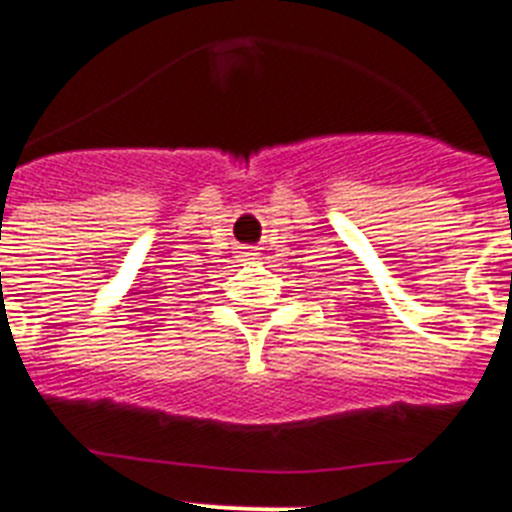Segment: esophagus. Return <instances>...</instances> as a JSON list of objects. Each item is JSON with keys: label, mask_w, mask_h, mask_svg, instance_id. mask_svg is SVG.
Here are the masks:
<instances>
[{"label": "esophagus", "mask_w": 512, "mask_h": 512, "mask_svg": "<svg viewBox=\"0 0 512 512\" xmlns=\"http://www.w3.org/2000/svg\"><path fill=\"white\" fill-rule=\"evenodd\" d=\"M255 255L257 252L252 247H242V257H247V260H255Z\"/></svg>", "instance_id": "obj_1"}]
</instances>
